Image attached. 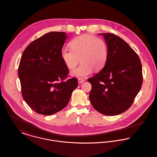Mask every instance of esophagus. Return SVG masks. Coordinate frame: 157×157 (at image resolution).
<instances>
[{"mask_svg": "<svg viewBox=\"0 0 157 157\" xmlns=\"http://www.w3.org/2000/svg\"><path fill=\"white\" fill-rule=\"evenodd\" d=\"M85 80L84 78H78V83H82Z\"/></svg>", "mask_w": 157, "mask_h": 157, "instance_id": "34e87169", "label": "esophagus"}]
</instances>
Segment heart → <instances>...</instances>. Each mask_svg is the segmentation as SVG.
I'll return each mask as SVG.
<instances>
[{
	"mask_svg": "<svg viewBox=\"0 0 157 157\" xmlns=\"http://www.w3.org/2000/svg\"><path fill=\"white\" fill-rule=\"evenodd\" d=\"M71 49H62L61 58L71 70L82 64L72 72V75L85 77L93 70L99 71L104 67L108 56V48L103 39L90 35H82L74 38L69 44Z\"/></svg>",
	"mask_w": 157,
	"mask_h": 157,
	"instance_id": "obj_1",
	"label": "heart"
}]
</instances>
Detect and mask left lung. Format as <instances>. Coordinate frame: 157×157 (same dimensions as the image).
I'll list each match as a JSON object with an SVG mask.
<instances>
[{
  "instance_id": "left-lung-1",
  "label": "left lung",
  "mask_w": 157,
  "mask_h": 157,
  "mask_svg": "<svg viewBox=\"0 0 157 157\" xmlns=\"http://www.w3.org/2000/svg\"><path fill=\"white\" fill-rule=\"evenodd\" d=\"M108 48L104 68L88 79L92 88L90 100L99 113L115 116L127 111L133 104L143 84L141 60L122 38L102 33Z\"/></svg>"
}]
</instances>
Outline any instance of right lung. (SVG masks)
Instances as JSON below:
<instances>
[{"label":"right lung","mask_w":157,"mask_h":157,"mask_svg":"<svg viewBox=\"0 0 157 157\" xmlns=\"http://www.w3.org/2000/svg\"><path fill=\"white\" fill-rule=\"evenodd\" d=\"M67 37L64 32L48 33L32 42L22 55L18 68L22 95L40 114L63 109L78 86L77 78L66 80L69 70L61 51Z\"/></svg>","instance_id":"1"}]
</instances>
